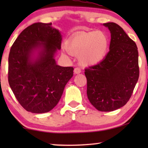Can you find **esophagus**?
<instances>
[{"instance_id":"obj_1","label":"esophagus","mask_w":148,"mask_h":148,"mask_svg":"<svg viewBox=\"0 0 148 148\" xmlns=\"http://www.w3.org/2000/svg\"><path fill=\"white\" fill-rule=\"evenodd\" d=\"M81 72H82V71H81L80 68L76 67L74 69V73L75 74H79V73H80Z\"/></svg>"}]
</instances>
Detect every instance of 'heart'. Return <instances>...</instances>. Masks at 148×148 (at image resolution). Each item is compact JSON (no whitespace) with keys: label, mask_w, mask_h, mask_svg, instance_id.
<instances>
[{"label":"heart","mask_w":148,"mask_h":148,"mask_svg":"<svg viewBox=\"0 0 148 148\" xmlns=\"http://www.w3.org/2000/svg\"><path fill=\"white\" fill-rule=\"evenodd\" d=\"M108 37L103 31H92L77 35L68 42L66 49L72 55L79 56L84 64H96L108 51Z\"/></svg>","instance_id":"1"}]
</instances>
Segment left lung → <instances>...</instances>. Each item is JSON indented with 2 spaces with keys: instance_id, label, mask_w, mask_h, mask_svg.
Listing matches in <instances>:
<instances>
[{
  "instance_id": "obj_1",
  "label": "left lung",
  "mask_w": 148,
  "mask_h": 148,
  "mask_svg": "<svg viewBox=\"0 0 148 148\" xmlns=\"http://www.w3.org/2000/svg\"><path fill=\"white\" fill-rule=\"evenodd\" d=\"M110 31V50L98 64L85 69L87 95L97 110L110 112L125 106L139 76L135 42L118 24L104 23Z\"/></svg>"
}]
</instances>
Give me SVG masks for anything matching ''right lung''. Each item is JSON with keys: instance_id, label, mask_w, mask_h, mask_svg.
<instances>
[{"instance_id": "right-lung-1", "label": "right lung", "mask_w": 148, "mask_h": 148, "mask_svg": "<svg viewBox=\"0 0 148 148\" xmlns=\"http://www.w3.org/2000/svg\"><path fill=\"white\" fill-rule=\"evenodd\" d=\"M61 41L52 23L37 22L23 30L11 46L8 81L17 101L28 112L44 113L54 108L73 75L72 66H58L54 58ZM38 47L42 51L32 60V52Z\"/></svg>"}]
</instances>
